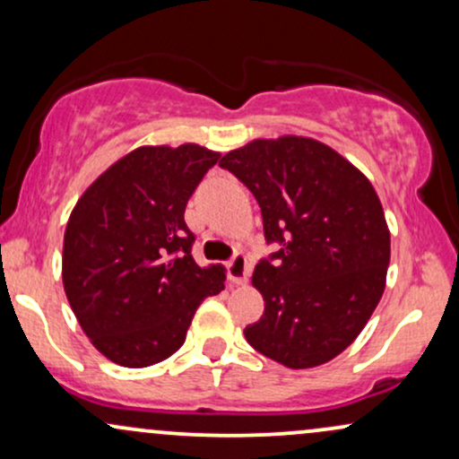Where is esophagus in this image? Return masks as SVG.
<instances>
[{
    "instance_id": "34e87169",
    "label": "esophagus",
    "mask_w": 459,
    "mask_h": 459,
    "mask_svg": "<svg viewBox=\"0 0 459 459\" xmlns=\"http://www.w3.org/2000/svg\"><path fill=\"white\" fill-rule=\"evenodd\" d=\"M226 272H229V280L233 284H244L247 273H250V263H247L246 254L244 252H237L233 254L229 264H226Z\"/></svg>"
}]
</instances>
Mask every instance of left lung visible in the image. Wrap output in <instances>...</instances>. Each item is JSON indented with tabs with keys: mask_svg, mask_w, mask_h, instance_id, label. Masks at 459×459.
<instances>
[{
	"mask_svg": "<svg viewBox=\"0 0 459 459\" xmlns=\"http://www.w3.org/2000/svg\"><path fill=\"white\" fill-rule=\"evenodd\" d=\"M256 198L267 246L252 284L264 312L247 344L286 368L327 363L377 310L389 267V229L369 181L312 139L254 141L220 160Z\"/></svg>",
	"mask_w": 459,
	"mask_h": 459,
	"instance_id": "obj_1",
	"label": "left lung"
}]
</instances>
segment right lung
<instances>
[{
	"label": "right lung",
	"instance_id": "1",
	"mask_svg": "<svg viewBox=\"0 0 459 459\" xmlns=\"http://www.w3.org/2000/svg\"><path fill=\"white\" fill-rule=\"evenodd\" d=\"M218 153L139 147L79 198L64 237V289L91 344L124 368L179 351L196 307L224 290L222 267H198L184 213Z\"/></svg>",
	"mask_w": 459,
	"mask_h": 459
}]
</instances>
